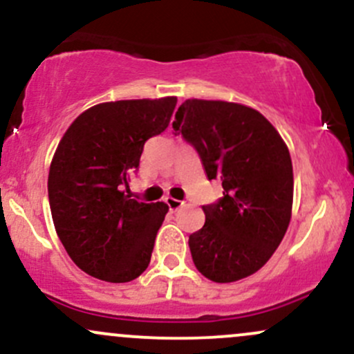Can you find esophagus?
<instances>
[{
	"instance_id": "obj_1",
	"label": "esophagus",
	"mask_w": 354,
	"mask_h": 354,
	"mask_svg": "<svg viewBox=\"0 0 354 354\" xmlns=\"http://www.w3.org/2000/svg\"><path fill=\"white\" fill-rule=\"evenodd\" d=\"M165 203L167 206L170 207V211H177V209H180L182 206H184V203L178 199H174V197H165Z\"/></svg>"
}]
</instances>
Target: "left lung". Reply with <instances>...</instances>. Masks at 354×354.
<instances>
[{
	"label": "left lung",
	"instance_id": "1",
	"mask_svg": "<svg viewBox=\"0 0 354 354\" xmlns=\"http://www.w3.org/2000/svg\"><path fill=\"white\" fill-rule=\"evenodd\" d=\"M172 127L224 189L219 203L203 206L206 223L189 236L194 265L218 283L253 275L292 218L294 170L283 138L260 111L227 101L185 100Z\"/></svg>",
	"mask_w": 354,
	"mask_h": 354
}]
</instances>
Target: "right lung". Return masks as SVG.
Returning a JSON list of instances; mask_svg holds the SVG:
<instances>
[{
    "mask_svg": "<svg viewBox=\"0 0 354 354\" xmlns=\"http://www.w3.org/2000/svg\"><path fill=\"white\" fill-rule=\"evenodd\" d=\"M177 97L101 102L81 113L59 142L48 201L64 248L87 275L111 283L145 272L169 206L123 191L143 145L169 127Z\"/></svg>",
    "mask_w": 354,
    "mask_h": 354,
    "instance_id": "add662e5",
    "label": "right lung"
}]
</instances>
